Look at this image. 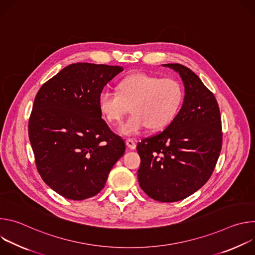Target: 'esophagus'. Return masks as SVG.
I'll use <instances>...</instances> for the list:
<instances>
[{
    "instance_id": "esophagus-1",
    "label": "esophagus",
    "mask_w": 255,
    "mask_h": 255,
    "mask_svg": "<svg viewBox=\"0 0 255 255\" xmlns=\"http://www.w3.org/2000/svg\"><path fill=\"white\" fill-rule=\"evenodd\" d=\"M126 145L130 149H135L136 148V141L132 138H128L126 140Z\"/></svg>"
}]
</instances>
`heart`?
Returning <instances> with one entry per match:
<instances>
[{"instance_id": "b5f03b06", "label": "heart", "mask_w": 255, "mask_h": 255, "mask_svg": "<svg viewBox=\"0 0 255 255\" xmlns=\"http://www.w3.org/2000/svg\"><path fill=\"white\" fill-rule=\"evenodd\" d=\"M117 89L118 92H101L98 105L102 115L112 124H120L133 111L120 128L126 136L136 135L147 126L151 130L164 128L174 119L184 100V88L174 78L139 72L123 78Z\"/></svg>"}]
</instances>
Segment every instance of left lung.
<instances>
[{
  "mask_svg": "<svg viewBox=\"0 0 255 255\" xmlns=\"http://www.w3.org/2000/svg\"><path fill=\"white\" fill-rule=\"evenodd\" d=\"M177 71L185 85V100L166 128L137 144L141 159L140 188L151 199L184 200L211 177L222 148L220 109L199 77L179 63L163 64Z\"/></svg>",
  "mask_w": 255,
  "mask_h": 255,
  "instance_id": "left-lung-1",
  "label": "left lung"
}]
</instances>
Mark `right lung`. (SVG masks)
Segmentation results:
<instances>
[{
	"mask_svg": "<svg viewBox=\"0 0 255 255\" xmlns=\"http://www.w3.org/2000/svg\"><path fill=\"white\" fill-rule=\"evenodd\" d=\"M123 70L72 63L42 85L35 97L28 134L37 170L63 198L82 201L104 188L125 152V142L102 119L98 98Z\"/></svg>",
	"mask_w": 255,
	"mask_h": 255,
	"instance_id": "1",
	"label": "right lung"
}]
</instances>
